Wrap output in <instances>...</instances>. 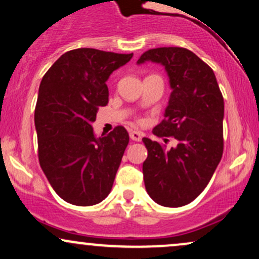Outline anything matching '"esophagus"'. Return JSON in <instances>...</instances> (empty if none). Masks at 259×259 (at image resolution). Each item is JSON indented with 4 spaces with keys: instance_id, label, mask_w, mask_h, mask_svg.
Returning <instances> with one entry per match:
<instances>
[{
    "instance_id": "34e87169",
    "label": "esophagus",
    "mask_w": 259,
    "mask_h": 259,
    "mask_svg": "<svg viewBox=\"0 0 259 259\" xmlns=\"http://www.w3.org/2000/svg\"><path fill=\"white\" fill-rule=\"evenodd\" d=\"M129 135H130V139L134 140V141H141L142 139V133L140 132H130Z\"/></svg>"
}]
</instances>
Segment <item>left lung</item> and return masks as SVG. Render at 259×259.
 Here are the masks:
<instances>
[{
    "mask_svg": "<svg viewBox=\"0 0 259 259\" xmlns=\"http://www.w3.org/2000/svg\"><path fill=\"white\" fill-rule=\"evenodd\" d=\"M146 62L164 67L171 89L164 119L153 134L173 136L177 146L142 139L147 148L145 187L160 206H185L203 191L222 159L224 100L212 68L189 50H148L138 64Z\"/></svg>",
    "mask_w": 259,
    "mask_h": 259,
    "instance_id": "1",
    "label": "left lung"
}]
</instances>
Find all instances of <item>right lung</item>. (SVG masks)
<instances>
[{"label":"right lung","instance_id":"right-lung-1","mask_svg":"<svg viewBox=\"0 0 259 259\" xmlns=\"http://www.w3.org/2000/svg\"><path fill=\"white\" fill-rule=\"evenodd\" d=\"M133 53L76 49L47 70L35 108L38 160L53 190L75 206H94L111 192L129 134L115 126L96 138L92 123L108 103L109 75Z\"/></svg>","mask_w":259,"mask_h":259}]
</instances>
